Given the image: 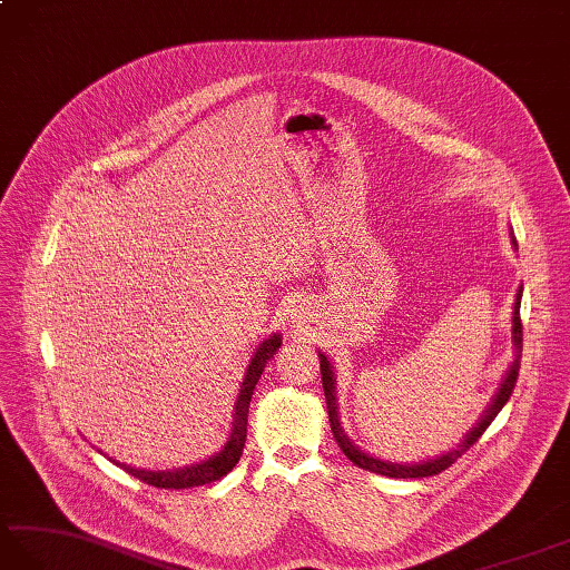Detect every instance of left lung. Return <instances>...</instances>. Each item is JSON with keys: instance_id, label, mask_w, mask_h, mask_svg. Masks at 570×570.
<instances>
[{"instance_id": "obj_1", "label": "left lung", "mask_w": 570, "mask_h": 570, "mask_svg": "<svg viewBox=\"0 0 570 570\" xmlns=\"http://www.w3.org/2000/svg\"><path fill=\"white\" fill-rule=\"evenodd\" d=\"M512 244H515V239H512ZM520 299L522 295L518 293L515 297V307H512V345H515V360H512V365L505 374V380L501 384V390H498V394L493 396V401L489 404V409L483 411L481 421L469 430L466 438L462 445H456V450H450L448 454L442 456H435V460H428V462H421V464H394V462H384V460H374V456H370L367 452H363L360 448H355L351 438L345 435V430L341 428V421H338V404H336V377H333V367L328 363V357L324 353H318V363H322V384H324V396H326V409H328V421H331V433L333 438H336L338 448L343 450V454L348 456V460L365 469V471H372V474H382V476H392V479H423V476H435L440 474V471L450 469L460 456L474 445V442L485 433V428H489L493 423V419L498 413H501V409L508 404V399L512 394V390H515V382H518V372H520V357H522V322H520Z\"/></svg>"}]
</instances>
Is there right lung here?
I'll return each instance as SVG.
<instances>
[{
    "mask_svg": "<svg viewBox=\"0 0 570 570\" xmlns=\"http://www.w3.org/2000/svg\"><path fill=\"white\" fill-rule=\"evenodd\" d=\"M281 348V336L273 333L266 341H263L252 363L246 367V377L242 382V392L237 396V406H234V425H232V435L227 440V445L222 448L217 454H213L210 460H205L200 464H193V466H184V469H171V471H145V469H135V466H125L116 460L120 469L128 471L130 476L140 479L149 485H155V489H193V485H205V483H213L219 481L222 476H227L229 471L237 466L239 456L244 452V442H246V421H248V404H252V394L256 390V384L263 374V367H266L268 360L275 355V351Z\"/></svg>",
    "mask_w": 570,
    "mask_h": 570,
    "instance_id": "right-lung-1",
    "label": "right lung"
}]
</instances>
